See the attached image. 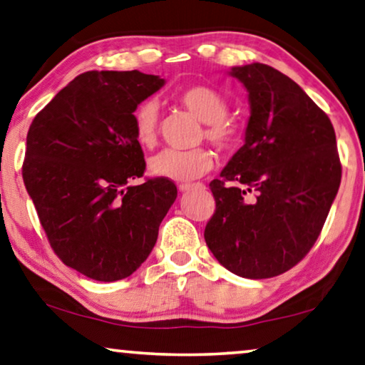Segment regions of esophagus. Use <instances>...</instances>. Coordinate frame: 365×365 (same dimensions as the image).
I'll return each mask as SVG.
<instances>
[{
  "label": "esophagus",
  "mask_w": 365,
  "mask_h": 365,
  "mask_svg": "<svg viewBox=\"0 0 365 365\" xmlns=\"http://www.w3.org/2000/svg\"><path fill=\"white\" fill-rule=\"evenodd\" d=\"M193 187H201V183H180L178 185V190H180V192H188V190H192Z\"/></svg>",
  "instance_id": "34e87169"
}]
</instances>
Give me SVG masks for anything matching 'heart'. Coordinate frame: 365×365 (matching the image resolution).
<instances>
[{"label": "heart", "mask_w": 365, "mask_h": 365, "mask_svg": "<svg viewBox=\"0 0 365 365\" xmlns=\"http://www.w3.org/2000/svg\"><path fill=\"white\" fill-rule=\"evenodd\" d=\"M178 103L206 124L205 135L221 149H231L237 143L235 128L226 121L227 103L215 88L192 85L177 95ZM159 106L145 101L134 111V134L143 148H152L157 140ZM213 167V154L208 149H164L149 159V172L154 177L172 182L195 180Z\"/></svg>", "instance_id": "obj_1"}]
</instances>
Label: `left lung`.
Instances as JSON below:
<instances>
[{"mask_svg":"<svg viewBox=\"0 0 365 365\" xmlns=\"http://www.w3.org/2000/svg\"><path fill=\"white\" fill-rule=\"evenodd\" d=\"M247 91L244 144L210 183L216 211L205 241L244 279L297 265L317 241L341 183L329 118L302 86L265 63L232 67Z\"/></svg>","mask_w":365,"mask_h":365,"instance_id":"1","label":"left lung"}]
</instances>
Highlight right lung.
I'll use <instances>...</instances> for the list:
<instances>
[{"label": "right lung", "mask_w": 365, "mask_h": 365, "mask_svg": "<svg viewBox=\"0 0 365 365\" xmlns=\"http://www.w3.org/2000/svg\"><path fill=\"white\" fill-rule=\"evenodd\" d=\"M165 80L138 70L75 77L32 121L23 178L48 242L88 279H126L149 257L177 198L152 178L134 134V111Z\"/></svg>", "instance_id": "obj_1"}]
</instances>
